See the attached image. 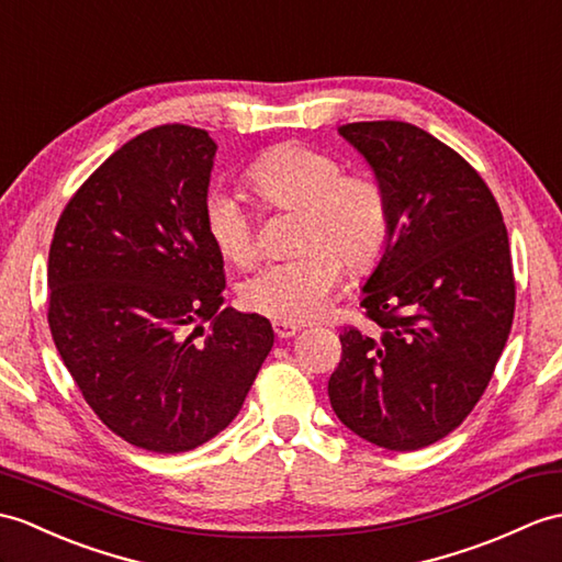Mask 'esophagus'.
Wrapping results in <instances>:
<instances>
[{
	"instance_id": "1",
	"label": "esophagus",
	"mask_w": 562,
	"mask_h": 562,
	"mask_svg": "<svg viewBox=\"0 0 562 562\" xmlns=\"http://www.w3.org/2000/svg\"><path fill=\"white\" fill-rule=\"evenodd\" d=\"M272 330H276L280 340H290V337H294L299 330H302V325L286 323V321H276V323H272Z\"/></svg>"
}]
</instances>
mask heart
I'll return each mask as SVG.
<instances>
[{
  "mask_svg": "<svg viewBox=\"0 0 562 562\" xmlns=\"http://www.w3.org/2000/svg\"><path fill=\"white\" fill-rule=\"evenodd\" d=\"M246 177L268 205L302 213L296 246L304 251L260 268L241 284V302L276 321L316 318L340 284L342 260L367 270L381 256L390 227L387 195L375 179L345 177L333 155L296 143L260 155ZM203 225L222 258L239 268L254 263V217L232 191L205 195Z\"/></svg>",
  "mask_w": 562,
  "mask_h": 562,
  "instance_id": "obj_1",
  "label": "heart"
}]
</instances>
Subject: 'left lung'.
Here are the masks:
<instances>
[{"label":"left lung","mask_w":562,"mask_h":562,"mask_svg":"<svg viewBox=\"0 0 562 562\" xmlns=\"http://www.w3.org/2000/svg\"><path fill=\"white\" fill-rule=\"evenodd\" d=\"M390 205L383 254L361 306L381 328L340 335L333 412L378 448L446 438L491 381L515 313L510 244L493 193L458 153L407 122L337 128Z\"/></svg>","instance_id":"1"}]
</instances>
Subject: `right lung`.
I'll list each match as a JSON object with an SVG mask.
<instances>
[{
  "label": "right lung",
  "instance_id": "right-lung-1",
  "mask_svg": "<svg viewBox=\"0 0 562 562\" xmlns=\"http://www.w3.org/2000/svg\"><path fill=\"white\" fill-rule=\"evenodd\" d=\"M215 150L184 124L124 143L64 207L49 246L47 321L64 367L104 426L160 454L225 430L276 342L268 318L222 308V256L203 225Z\"/></svg>",
  "mask_w": 562,
  "mask_h": 562
}]
</instances>
